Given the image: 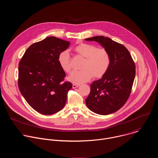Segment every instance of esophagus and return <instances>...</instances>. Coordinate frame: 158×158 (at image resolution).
I'll use <instances>...</instances> for the list:
<instances>
[{"instance_id":"34e87169","label":"esophagus","mask_w":158,"mask_h":158,"mask_svg":"<svg viewBox=\"0 0 158 158\" xmlns=\"http://www.w3.org/2000/svg\"><path fill=\"white\" fill-rule=\"evenodd\" d=\"M79 85H80L79 84H73V89H75V88H76V87H79Z\"/></svg>"}]
</instances>
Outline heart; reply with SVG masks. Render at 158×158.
Returning <instances> with one entry per match:
<instances>
[{
  "label": "heart",
  "mask_w": 158,
  "mask_h": 158,
  "mask_svg": "<svg viewBox=\"0 0 158 158\" xmlns=\"http://www.w3.org/2000/svg\"><path fill=\"white\" fill-rule=\"evenodd\" d=\"M73 51L84 58L81 71H74L68 77V80L74 84H81L91 80L93 76L99 79L104 76L110 62L108 52L103 48H97L93 45L80 43L73 48ZM58 62L61 69L69 73L71 70V57L68 52L64 51L59 53Z\"/></svg>",
  "instance_id": "1"
}]
</instances>
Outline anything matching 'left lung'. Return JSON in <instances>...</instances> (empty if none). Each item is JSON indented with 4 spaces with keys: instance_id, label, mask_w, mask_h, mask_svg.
<instances>
[{
    "instance_id": "8db88e82",
    "label": "left lung",
    "mask_w": 158,
    "mask_h": 158,
    "mask_svg": "<svg viewBox=\"0 0 158 158\" xmlns=\"http://www.w3.org/2000/svg\"><path fill=\"white\" fill-rule=\"evenodd\" d=\"M98 42L110 58L107 71L91 84L85 99L87 107L100 115H107L121 109L129 98L136 74V66L129 51L123 45L104 36L85 39Z\"/></svg>"
}]
</instances>
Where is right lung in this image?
<instances>
[{"label": "right lung", "mask_w": 158, "mask_h": 158, "mask_svg": "<svg viewBox=\"0 0 158 158\" xmlns=\"http://www.w3.org/2000/svg\"><path fill=\"white\" fill-rule=\"evenodd\" d=\"M69 45L68 41L48 37L32 44L19 64L20 92L42 114L51 115L60 110L73 87L70 82H63L65 73L57 60L59 53Z\"/></svg>", "instance_id": "obj_1"}]
</instances>
